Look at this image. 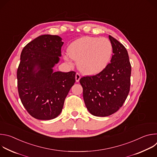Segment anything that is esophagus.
<instances>
[{"instance_id":"1","label":"esophagus","mask_w":157,"mask_h":157,"mask_svg":"<svg viewBox=\"0 0 157 157\" xmlns=\"http://www.w3.org/2000/svg\"><path fill=\"white\" fill-rule=\"evenodd\" d=\"M81 78V76L79 73H76V76H75V79H76V82H79V79Z\"/></svg>"}]
</instances>
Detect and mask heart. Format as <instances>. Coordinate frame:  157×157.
Returning a JSON list of instances; mask_svg holds the SVG:
<instances>
[{
    "mask_svg": "<svg viewBox=\"0 0 157 157\" xmlns=\"http://www.w3.org/2000/svg\"><path fill=\"white\" fill-rule=\"evenodd\" d=\"M64 60L70 64L77 61L79 70L86 75H96L104 70L113 55V45L106 38L84 36L71 43Z\"/></svg>",
    "mask_w": 157,
    "mask_h": 157,
    "instance_id": "heart-1",
    "label": "heart"
}]
</instances>
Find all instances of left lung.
<instances>
[{
	"instance_id": "8db88e82",
	"label": "left lung",
	"mask_w": 157,
	"mask_h": 157,
	"mask_svg": "<svg viewBox=\"0 0 157 157\" xmlns=\"http://www.w3.org/2000/svg\"><path fill=\"white\" fill-rule=\"evenodd\" d=\"M113 55L110 63L94 76L82 77L79 82L87 109L92 115L106 117L122 106L130 91L131 65L122 43L109 35Z\"/></svg>"
}]
</instances>
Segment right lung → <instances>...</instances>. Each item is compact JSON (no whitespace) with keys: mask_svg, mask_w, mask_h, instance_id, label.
<instances>
[{"mask_svg":"<svg viewBox=\"0 0 157 157\" xmlns=\"http://www.w3.org/2000/svg\"><path fill=\"white\" fill-rule=\"evenodd\" d=\"M63 43L58 35H43L21 51L17 73L18 94L29 114L36 119L58 117L75 82V71H53Z\"/></svg>","mask_w":157,"mask_h":157,"instance_id":"add662e5","label":"right lung"}]
</instances>
